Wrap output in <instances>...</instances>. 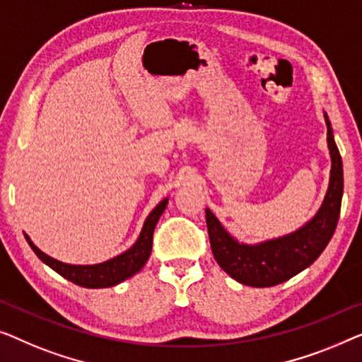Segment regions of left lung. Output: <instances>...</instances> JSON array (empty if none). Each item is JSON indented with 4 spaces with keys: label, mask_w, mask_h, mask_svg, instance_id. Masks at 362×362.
I'll list each match as a JSON object with an SVG mask.
<instances>
[{
    "label": "left lung",
    "mask_w": 362,
    "mask_h": 362,
    "mask_svg": "<svg viewBox=\"0 0 362 362\" xmlns=\"http://www.w3.org/2000/svg\"><path fill=\"white\" fill-rule=\"evenodd\" d=\"M327 141L332 156V172L327 195L317 215L300 230L287 236L259 244H244L234 239L218 218L206 208V226L213 256L234 281L251 287H272L297 276L317 261L338 225L343 198V162L336 147L332 123L325 113Z\"/></svg>",
    "instance_id": "8db88e82"
}]
</instances>
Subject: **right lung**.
Masks as SVG:
<instances>
[{
  "label": "right lung",
  "mask_w": 362,
  "mask_h": 362,
  "mask_svg": "<svg viewBox=\"0 0 362 362\" xmlns=\"http://www.w3.org/2000/svg\"><path fill=\"white\" fill-rule=\"evenodd\" d=\"M167 202H169V198H164V200L151 211V215L146 218L139 238H137V241L132 244L128 251L110 259V261L93 264V266H74V264L60 262L57 259L50 257L45 252L40 251V249L30 241L28 234H24V236H26L29 246L33 247V251L35 254H37L40 261L47 264L50 269H54L55 272L67 279V281L86 288L113 287V285H118L119 282L126 281V279L132 277L144 267V264L151 256L152 236H154L156 225L165 210Z\"/></svg>",
  "instance_id": "add662e5"
}]
</instances>
